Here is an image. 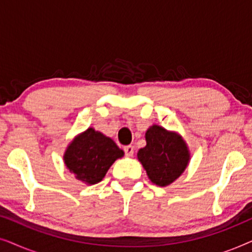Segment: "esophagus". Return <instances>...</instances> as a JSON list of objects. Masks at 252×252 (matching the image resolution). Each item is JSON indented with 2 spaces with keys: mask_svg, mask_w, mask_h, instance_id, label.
Instances as JSON below:
<instances>
[{
  "mask_svg": "<svg viewBox=\"0 0 252 252\" xmlns=\"http://www.w3.org/2000/svg\"><path fill=\"white\" fill-rule=\"evenodd\" d=\"M124 151H125V154H126V156H133V154H134V147L133 146H126V147H124Z\"/></svg>",
  "mask_w": 252,
  "mask_h": 252,
  "instance_id": "34e87169",
  "label": "esophagus"
}]
</instances>
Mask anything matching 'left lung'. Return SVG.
Masks as SVG:
<instances>
[{
	"instance_id": "1",
	"label": "left lung",
	"mask_w": 252,
	"mask_h": 252,
	"mask_svg": "<svg viewBox=\"0 0 252 252\" xmlns=\"http://www.w3.org/2000/svg\"><path fill=\"white\" fill-rule=\"evenodd\" d=\"M147 146L139 150L137 158L148 177L160 187L171 185L180 177L189 161V151L178 134L154 125L146 133Z\"/></svg>"
}]
</instances>
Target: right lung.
I'll return each mask as SVG.
<instances>
[{"label": "right lung", "mask_w": 252, "mask_h": 252, "mask_svg": "<svg viewBox=\"0 0 252 252\" xmlns=\"http://www.w3.org/2000/svg\"><path fill=\"white\" fill-rule=\"evenodd\" d=\"M123 156L124 151L110 137L88 128L68 146L64 160L78 180L94 185L101 181L115 160Z\"/></svg>", "instance_id": "right-lung-1"}]
</instances>
